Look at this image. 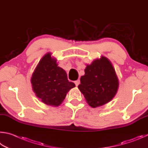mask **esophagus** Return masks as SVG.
<instances>
[{
  "instance_id": "1",
  "label": "esophagus",
  "mask_w": 148,
  "mask_h": 148,
  "mask_svg": "<svg viewBox=\"0 0 148 148\" xmlns=\"http://www.w3.org/2000/svg\"><path fill=\"white\" fill-rule=\"evenodd\" d=\"M74 82H75V84L76 86H77L80 84V80H77V81H75Z\"/></svg>"
}]
</instances>
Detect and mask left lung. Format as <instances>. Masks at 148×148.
<instances>
[{
  "mask_svg": "<svg viewBox=\"0 0 148 148\" xmlns=\"http://www.w3.org/2000/svg\"><path fill=\"white\" fill-rule=\"evenodd\" d=\"M84 75L78 88L92 108L100 107L112 100L117 93L119 81L115 69L105 56L86 65Z\"/></svg>",
  "mask_w": 148,
  "mask_h": 148,
  "instance_id": "obj_1",
  "label": "left lung"
}]
</instances>
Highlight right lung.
Returning <instances> with one entry per match:
<instances>
[{"label": "right lung", "mask_w": 148, "mask_h": 148, "mask_svg": "<svg viewBox=\"0 0 148 148\" xmlns=\"http://www.w3.org/2000/svg\"><path fill=\"white\" fill-rule=\"evenodd\" d=\"M30 81L36 97L53 107L61 105L67 93L75 86L73 82H69L66 72L58 66L56 59L51 56V53L41 58Z\"/></svg>", "instance_id": "add662e5"}]
</instances>
